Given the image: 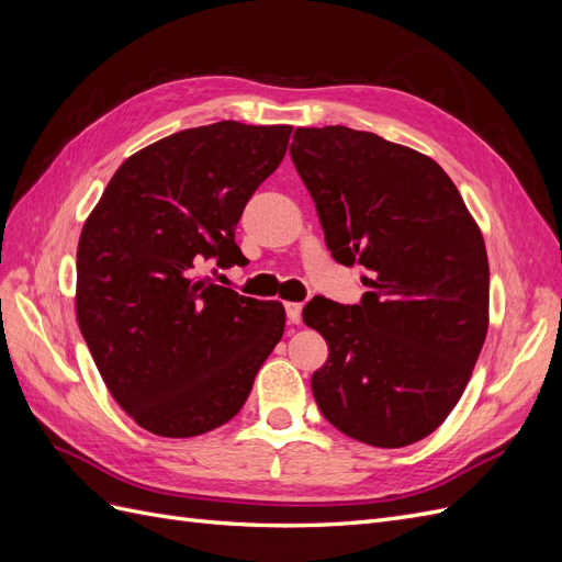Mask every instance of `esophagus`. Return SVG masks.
<instances>
[{
	"label": "esophagus",
	"instance_id": "esophagus-1",
	"mask_svg": "<svg viewBox=\"0 0 562 562\" xmlns=\"http://www.w3.org/2000/svg\"><path fill=\"white\" fill-rule=\"evenodd\" d=\"M285 316L291 323H300L302 318V304L300 302H285Z\"/></svg>",
	"mask_w": 562,
	"mask_h": 562
}]
</instances>
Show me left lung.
<instances>
[{
    "label": "left lung",
    "instance_id": "obj_1",
    "mask_svg": "<svg viewBox=\"0 0 562 562\" xmlns=\"http://www.w3.org/2000/svg\"><path fill=\"white\" fill-rule=\"evenodd\" d=\"M291 159L339 265L368 269L359 304L302 310L328 342L312 375L318 411L375 448L436 431L487 335L490 267L479 225L434 159L347 126L295 128Z\"/></svg>",
    "mask_w": 562,
    "mask_h": 562
}]
</instances>
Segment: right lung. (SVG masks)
Here are the masks:
<instances>
[{
    "instance_id": "obj_1",
    "label": "right lung",
    "mask_w": 562,
    "mask_h": 562,
    "mask_svg": "<svg viewBox=\"0 0 562 562\" xmlns=\"http://www.w3.org/2000/svg\"><path fill=\"white\" fill-rule=\"evenodd\" d=\"M293 126L217 122L128 157L83 223L77 321L114 401L143 429L190 438L241 411L285 328L281 302L244 297L203 267H244L234 241Z\"/></svg>"
}]
</instances>
